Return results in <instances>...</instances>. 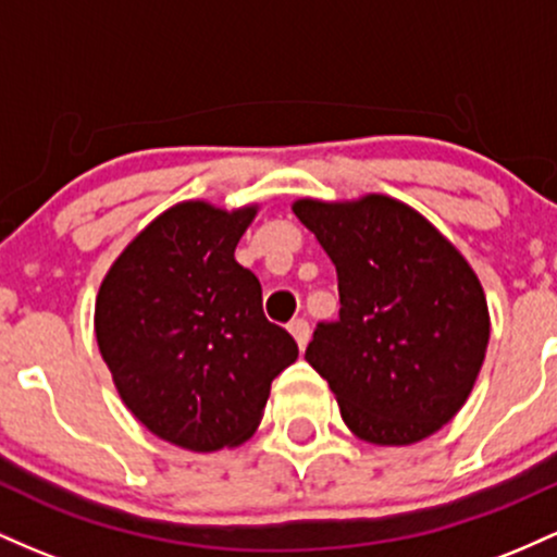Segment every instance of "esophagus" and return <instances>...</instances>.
<instances>
[{"label": "esophagus", "instance_id": "obj_1", "mask_svg": "<svg viewBox=\"0 0 557 557\" xmlns=\"http://www.w3.org/2000/svg\"><path fill=\"white\" fill-rule=\"evenodd\" d=\"M289 334L295 336V342H297V347H299V349L308 347V339H310V326H308V321H305V318H297V321H292V323H289Z\"/></svg>", "mask_w": 557, "mask_h": 557}]
</instances>
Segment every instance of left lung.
I'll return each mask as SVG.
<instances>
[{"instance_id": "1", "label": "left lung", "mask_w": 557, "mask_h": 557, "mask_svg": "<svg viewBox=\"0 0 557 557\" xmlns=\"http://www.w3.org/2000/svg\"><path fill=\"white\" fill-rule=\"evenodd\" d=\"M292 210L339 278V321L315 329L305 360L329 381L342 421L379 447L436 434L466 405L490 345L473 268L395 197H305Z\"/></svg>"}]
</instances>
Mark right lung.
<instances>
[{
	"label": "right lung",
	"mask_w": 557,
	"mask_h": 557,
	"mask_svg": "<svg viewBox=\"0 0 557 557\" xmlns=\"http://www.w3.org/2000/svg\"><path fill=\"white\" fill-rule=\"evenodd\" d=\"M258 205L186 199L117 255L99 286L94 331L117 395L171 445L215 453L260 426L271 381L297 345L262 315V289L234 258Z\"/></svg>",
	"instance_id": "add662e5"
}]
</instances>
